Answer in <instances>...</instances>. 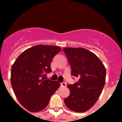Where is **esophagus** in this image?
<instances>
[{"label":"esophagus","mask_w":122,"mask_h":122,"mask_svg":"<svg viewBox=\"0 0 122 122\" xmlns=\"http://www.w3.org/2000/svg\"><path fill=\"white\" fill-rule=\"evenodd\" d=\"M61 87H66V83H65V82H62V83H61Z\"/></svg>","instance_id":"esophagus-1"}]
</instances>
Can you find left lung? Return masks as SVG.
I'll return each instance as SVG.
<instances>
[{"label":"left lung","instance_id":"1","mask_svg":"<svg viewBox=\"0 0 122 122\" xmlns=\"http://www.w3.org/2000/svg\"><path fill=\"white\" fill-rule=\"evenodd\" d=\"M71 66V76L78 78L68 84L70 94L65 99L66 106L83 113L92 107L100 96L106 80V68L97 56L83 48L63 49Z\"/></svg>","mask_w":122,"mask_h":122}]
</instances>
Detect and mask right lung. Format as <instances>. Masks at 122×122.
I'll list each match as a JSON object with an SVG mask.
<instances>
[{
    "label": "right lung",
    "mask_w": 122,
    "mask_h": 122,
    "mask_svg": "<svg viewBox=\"0 0 122 122\" xmlns=\"http://www.w3.org/2000/svg\"><path fill=\"white\" fill-rule=\"evenodd\" d=\"M61 51L57 46L37 45L21 54L12 66V89L21 104L29 112L44 109L60 86L59 81L48 80L46 76L52 71V59Z\"/></svg>",
    "instance_id": "obj_1"
}]
</instances>
